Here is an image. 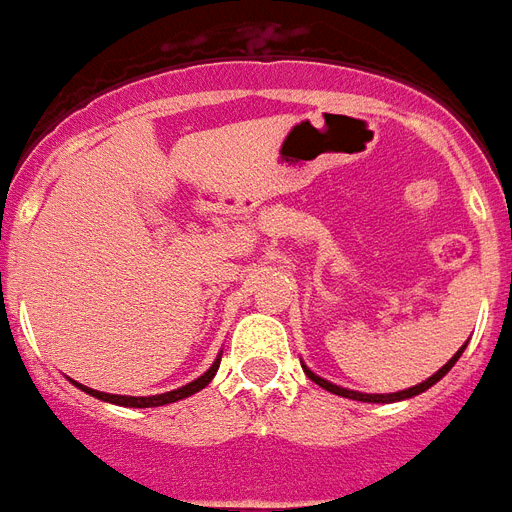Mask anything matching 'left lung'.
<instances>
[{"instance_id":"1","label":"left lung","mask_w":512,"mask_h":512,"mask_svg":"<svg viewBox=\"0 0 512 512\" xmlns=\"http://www.w3.org/2000/svg\"><path fill=\"white\" fill-rule=\"evenodd\" d=\"M465 346H468V343H465ZM465 346H463V349H460V351H457L455 357L449 359L447 365L441 367L439 372H433L431 378H428V380H423V383H418V386H412V388H404V391H396V394H359V391H349V388H341V386H335V383H330V380L320 378V375H314V372L309 370V367H306V365H301V367H304L306 378H309V380H314V383H317V386H322V388H325V391H330V394L346 396V399H357V402H378V404H391V402H402V399H412V396H418V394H423V391H428V388H431L433 383H436V380H441V378H444V375H447V372L452 370V367H455V362H457V359H460V354H463V351H465Z\"/></svg>"}]
</instances>
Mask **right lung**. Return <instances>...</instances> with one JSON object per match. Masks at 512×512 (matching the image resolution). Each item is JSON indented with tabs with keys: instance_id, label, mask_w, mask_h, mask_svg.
Wrapping results in <instances>:
<instances>
[{
	"instance_id": "add662e5",
	"label": "right lung",
	"mask_w": 512,
	"mask_h": 512,
	"mask_svg": "<svg viewBox=\"0 0 512 512\" xmlns=\"http://www.w3.org/2000/svg\"><path fill=\"white\" fill-rule=\"evenodd\" d=\"M219 362H222V354L216 357V362L211 367H208L200 378H195L192 383H187V386L177 388V391H166V394H155V396H118V394H105V391H94V388H87L81 386V383H76V386L81 388V391H87L89 396H94V399H102V402H110V404H121V407H161V404H171V402H179V399H187V396L198 394L200 388H206L208 383H211V378L216 375V370H219Z\"/></svg>"
}]
</instances>
